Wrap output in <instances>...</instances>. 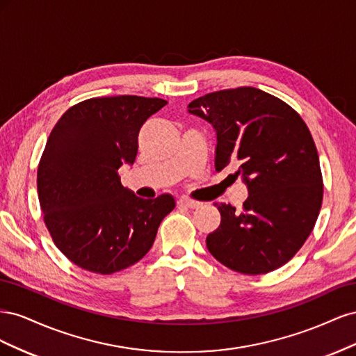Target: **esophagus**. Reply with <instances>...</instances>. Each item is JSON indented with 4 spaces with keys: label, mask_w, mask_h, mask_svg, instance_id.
I'll return each mask as SVG.
<instances>
[{
    "label": "esophagus",
    "mask_w": 356,
    "mask_h": 356,
    "mask_svg": "<svg viewBox=\"0 0 356 356\" xmlns=\"http://www.w3.org/2000/svg\"><path fill=\"white\" fill-rule=\"evenodd\" d=\"M179 203L181 204H184V207H187V208H190V209H196V208H199L200 207V202H197V200H193V199H188V197H182V199H179Z\"/></svg>",
    "instance_id": "34e87169"
}]
</instances>
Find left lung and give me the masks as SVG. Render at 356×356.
<instances>
[{
    "label": "left lung",
    "instance_id": "1",
    "mask_svg": "<svg viewBox=\"0 0 356 356\" xmlns=\"http://www.w3.org/2000/svg\"><path fill=\"white\" fill-rule=\"evenodd\" d=\"M212 124L215 169H238L248 197L242 211L217 203L220 227L209 252L243 275L276 270L293 258L315 227L322 204L319 156L306 123L288 104L255 88L225 89L188 104Z\"/></svg>",
    "mask_w": 356,
    "mask_h": 356
}]
</instances>
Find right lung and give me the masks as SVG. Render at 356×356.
Here are the masks:
<instances>
[{"mask_svg":"<svg viewBox=\"0 0 356 356\" xmlns=\"http://www.w3.org/2000/svg\"><path fill=\"white\" fill-rule=\"evenodd\" d=\"M168 102L122 95L83 101L63 114L42 152L37 188L53 242L74 264L99 275L138 263L175 208L170 195L141 199L122 186L138 135Z\"/></svg>","mask_w":356,"mask_h":356,"instance_id":"right-lung-1","label":"right lung"}]
</instances>
